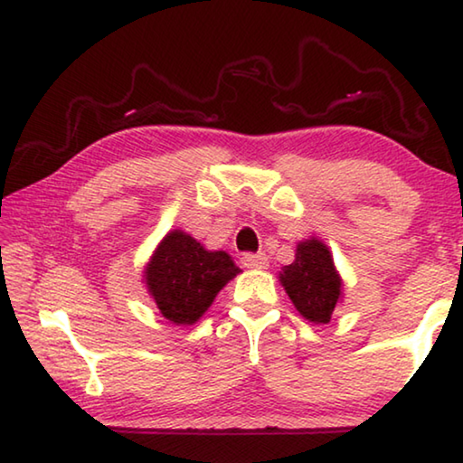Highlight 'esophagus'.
<instances>
[{
    "instance_id": "obj_1",
    "label": "esophagus",
    "mask_w": 463,
    "mask_h": 463,
    "mask_svg": "<svg viewBox=\"0 0 463 463\" xmlns=\"http://www.w3.org/2000/svg\"><path fill=\"white\" fill-rule=\"evenodd\" d=\"M241 264H244L246 269L262 270L269 267V259H267V254H244L241 256Z\"/></svg>"
}]
</instances>
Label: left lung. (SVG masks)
Listing matches in <instances>:
<instances>
[{
  "mask_svg": "<svg viewBox=\"0 0 463 463\" xmlns=\"http://www.w3.org/2000/svg\"><path fill=\"white\" fill-rule=\"evenodd\" d=\"M279 281L299 316L312 324H328L335 307L343 301V277L335 267L330 248L316 236L299 241L295 260L281 269Z\"/></svg>",
  "mask_w": 463,
  "mask_h": 463,
  "instance_id": "8db88e82",
  "label": "left lung"
}]
</instances>
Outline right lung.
I'll use <instances>...</instances> for the list:
<instances>
[{
  "label": "right lung",
  "instance_id": "right-lung-1",
  "mask_svg": "<svg viewBox=\"0 0 463 463\" xmlns=\"http://www.w3.org/2000/svg\"><path fill=\"white\" fill-rule=\"evenodd\" d=\"M240 272L223 250H207L191 233L172 230L149 256L143 283L165 320L193 326Z\"/></svg>",
  "mask_w": 463,
  "mask_h": 463
}]
</instances>
